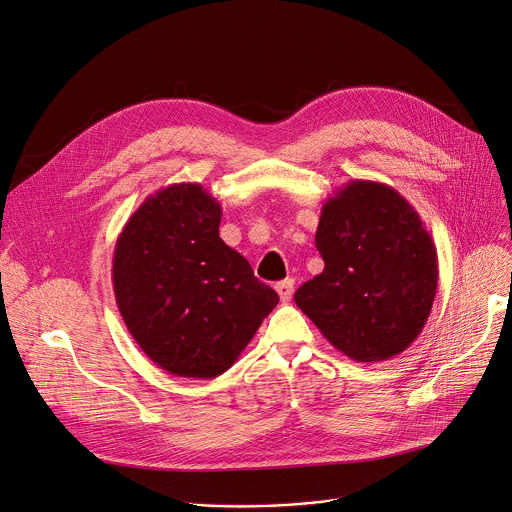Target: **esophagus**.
<instances>
[{
  "label": "esophagus",
  "mask_w": 512,
  "mask_h": 512,
  "mask_svg": "<svg viewBox=\"0 0 512 512\" xmlns=\"http://www.w3.org/2000/svg\"><path fill=\"white\" fill-rule=\"evenodd\" d=\"M276 292H278V296H280L282 302H288V300L292 298V292H294V280L286 278V280L278 282V284H276Z\"/></svg>",
  "instance_id": "1"
}]
</instances>
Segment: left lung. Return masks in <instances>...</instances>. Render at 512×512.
Wrapping results in <instances>:
<instances>
[{
  "label": "left lung",
  "mask_w": 512,
  "mask_h": 512,
  "mask_svg": "<svg viewBox=\"0 0 512 512\" xmlns=\"http://www.w3.org/2000/svg\"><path fill=\"white\" fill-rule=\"evenodd\" d=\"M325 268L294 302L357 363L387 361L422 333L438 288V254L414 206L391 185L351 179L321 210Z\"/></svg>",
  "instance_id": "1"
}]
</instances>
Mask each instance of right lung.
Returning <instances> with one entry per match:
<instances>
[{"mask_svg":"<svg viewBox=\"0 0 512 512\" xmlns=\"http://www.w3.org/2000/svg\"><path fill=\"white\" fill-rule=\"evenodd\" d=\"M222 206L199 183L149 195L117 238L113 288L143 349L177 377L214 379L256 335L278 294L220 238Z\"/></svg>","mask_w":512,"mask_h":512,"instance_id":"1","label":"right lung"}]
</instances>
